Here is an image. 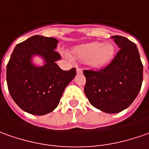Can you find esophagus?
<instances>
[{"label":"esophagus","mask_w":149,"mask_h":149,"mask_svg":"<svg viewBox=\"0 0 149 149\" xmlns=\"http://www.w3.org/2000/svg\"><path fill=\"white\" fill-rule=\"evenodd\" d=\"M77 74H81V73H82V70L81 69V68H77Z\"/></svg>","instance_id":"34e87169"}]
</instances>
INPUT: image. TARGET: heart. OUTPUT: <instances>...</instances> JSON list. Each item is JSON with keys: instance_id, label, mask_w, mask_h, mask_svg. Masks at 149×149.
I'll return each mask as SVG.
<instances>
[{"instance_id": "1", "label": "heart", "mask_w": 149, "mask_h": 149, "mask_svg": "<svg viewBox=\"0 0 149 149\" xmlns=\"http://www.w3.org/2000/svg\"><path fill=\"white\" fill-rule=\"evenodd\" d=\"M116 54V47L112 43L91 42L74 46L71 50L72 58L87 63L92 68H99L108 65Z\"/></svg>"}]
</instances>
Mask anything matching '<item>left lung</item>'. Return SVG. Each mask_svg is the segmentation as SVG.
Segmentation results:
<instances>
[{
    "instance_id": "8db88e82",
    "label": "left lung",
    "mask_w": 149,
    "mask_h": 149,
    "mask_svg": "<svg viewBox=\"0 0 149 149\" xmlns=\"http://www.w3.org/2000/svg\"><path fill=\"white\" fill-rule=\"evenodd\" d=\"M111 38L120 49L105 68L83 71L84 92L95 108L116 114L128 108L137 97L143 82V64L134 43L120 35Z\"/></svg>"
}]
</instances>
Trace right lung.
<instances>
[{"label":"right lung","instance_id":"add662e5","mask_svg":"<svg viewBox=\"0 0 149 149\" xmlns=\"http://www.w3.org/2000/svg\"><path fill=\"white\" fill-rule=\"evenodd\" d=\"M58 40L34 35L17 44L6 67L9 92L24 111L34 116L49 114L58 105L66 86L76 76V68L63 71L56 62L61 56L55 51ZM41 56L43 66L33 63Z\"/></svg>","mask_w":149,"mask_h":149}]
</instances>
